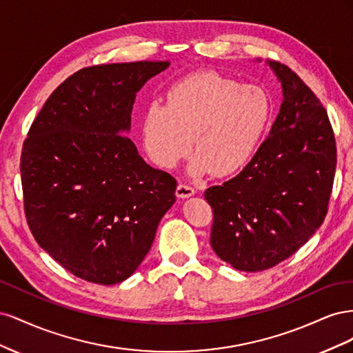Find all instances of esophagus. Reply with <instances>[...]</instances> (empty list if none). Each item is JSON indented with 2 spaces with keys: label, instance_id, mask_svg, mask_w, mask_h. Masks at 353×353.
I'll return each instance as SVG.
<instances>
[{
  "label": "esophagus",
  "instance_id": "1",
  "mask_svg": "<svg viewBox=\"0 0 353 353\" xmlns=\"http://www.w3.org/2000/svg\"><path fill=\"white\" fill-rule=\"evenodd\" d=\"M194 193H196V190H194V187H191V185H188V184H178V187H176V196L178 197H181V199H185V197H191V196H194Z\"/></svg>",
  "mask_w": 353,
  "mask_h": 353
}]
</instances>
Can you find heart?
Wrapping results in <instances>:
<instances>
[{"mask_svg":"<svg viewBox=\"0 0 353 353\" xmlns=\"http://www.w3.org/2000/svg\"><path fill=\"white\" fill-rule=\"evenodd\" d=\"M166 103H152L141 123L143 145L153 163L174 169L191 150L190 172L232 175L249 163L271 119L265 90L208 70L170 85Z\"/></svg>","mask_w":353,"mask_h":353,"instance_id":"1","label":"heart"}]
</instances>
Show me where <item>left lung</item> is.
<instances>
[{"mask_svg":"<svg viewBox=\"0 0 353 353\" xmlns=\"http://www.w3.org/2000/svg\"><path fill=\"white\" fill-rule=\"evenodd\" d=\"M270 66L284 97L270 135L237 176L205 191L213 212L212 249L245 272L272 268L321 227L337 163L321 101L290 68Z\"/></svg>","mask_w":353,"mask_h":353,"instance_id":"8db88e82","label":"left lung"}]
</instances>
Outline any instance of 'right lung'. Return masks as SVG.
I'll return each instance as SVG.
<instances>
[{"label":"right lung","instance_id":"add662e5","mask_svg":"<svg viewBox=\"0 0 353 353\" xmlns=\"http://www.w3.org/2000/svg\"><path fill=\"white\" fill-rule=\"evenodd\" d=\"M169 61L83 68L52 91L20 157L32 236L78 279L126 280L175 203L176 179L148 166L130 131L137 92Z\"/></svg>","mask_w":353,"mask_h":353}]
</instances>
